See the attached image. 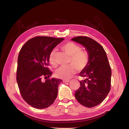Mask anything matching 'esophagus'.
Instances as JSON below:
<instances>
[{
	"label": "esophagus",
	"mask_w": 129,
	"mask_h": 129,
	"mask_svg": "<svg viewBox=\"0 0 129 129\" xmlns=\"http://www.w3.org/2000/svg\"><path fill=\"white\" fill-rule=\"evenodd\" d=\"M63 82L64 83H68L70 82V80H63Z\"/></svg>",
	"instance_id": "34e87169"
}]
</instances>
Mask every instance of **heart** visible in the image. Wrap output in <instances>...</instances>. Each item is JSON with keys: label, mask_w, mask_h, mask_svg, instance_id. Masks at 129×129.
Instances as JSON below:
<instances>
[{"label": "heart", "mask_w": 129, "mask_h": 129, "mask_svg": "<svg viewBox=\"0 0 129 129\" xmlns=\"http://www.w3.org/2000/svg\"><path fill=\"white\" fill-rule=\"evenodd\" d=\"M62 49L69 56H71L69 64L60 68L55 73L56 77L61 79H68L75 73L76 70L81 72L87 67L89 62V56L88 53L82 50L81 47L74 42H68L61 47ZM56 50H52L48 56L49 63L53 67H57L55 60Z\"/></svg>", "instance_id": "heart-1"}]
</instances>
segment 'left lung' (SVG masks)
Returning a JSON list of instances; mask_svg holds the SVG:
<instances>
[{"label":"left lung","mask_w":129,"mask_h":129,"mask_svg":"<svg viewBox=\"0 0 129 129\" xmlns=\"http://www.w3.org/2000/svg\"><path fill=\"white\" fill-rule=\"evenodd\" d=\"M72 40L83 45L89 56L87 67L79 74L83 80L80 81L75 98L85 107H94L103 102L111 88V70L106 53L102 46L89 37L80 36Z\"/></svg>","instance_id":"left-lung-1"}]
</instances>
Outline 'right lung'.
I'll use <instances>...</instances> for the list:
<instances>
[{"label": "right lung", "mask_w": 129, "mask_h": 129, "mask_svg": "<svg viewBox=\"0 0 129 129\" xmlns=\"http://www.w3.org/2000/svg\"><path fill=\"white\" fill-rule=\"evenodd\" d=\"M63 38L36 37L27 41L19 52L17 81L22 99L36 109L47 108L56 99L58 86L62 81L50 78L48 67L50 52ZM44 78L45 81L42 79Z\"/></svg>", "instance_id": "add662e5"}]
</instances>
